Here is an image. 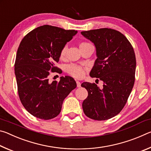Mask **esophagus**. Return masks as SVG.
Returning <instances> with one entry per match:
<instances>
[{
	"label": "esophagus",
	"mask_w": 151,
	"mask_h": 151,
	"mask_svg": "<svg viewBox=\"0 0 151 151\" xmlns=\"http://www.w3.org/2000/svg\"><path fill=\"white\" fill-rule=\"evenodd\" d=\"M76 85H77V87H81V84L80 82L77 81H76Z\"/></svg>",
	"instance_id": "esophagus-1"
}]
</instances>
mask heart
Instances as JSON below:
<instances>
[{
  "label": "heart",
  "instance_id": "b5f03b06",
  "mask_svg": "<svg viewBox=\"0 0 151 151\" xmlns=\"http://www.w3.org/2000/svg\"><path fill=\"white\" fill-rule=\"evenodd\" d=\"M90 45L88 42H82L79 45V47L81 48L82 47H85V46ZM66 53V47H64L62 49H61V51L60 52V58H63L65 57ZM66 71L67 73L70 75L71 76H74L75 78H81L82 76L84 75V71H83V68L81 67V66L75 65V64H70L66 66Z\"/></svg>",
  "mask_w": 151,
  "mask_h": 151
}]
</instances>
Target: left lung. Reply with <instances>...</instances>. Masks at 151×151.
Listing matches in <instances>:
<instances>
[{"mask_svg":"<svg viewBox=\"0 0 151 151\" xmlns=\"http://www.w3.org/2000/svg\"><path fill=\"white\" fill-rule=\"evenodd\" d=\"M81 34L96 47L97 58L90 76L103 82L102 89L95 83H82L81 86L88 91L83 103V111L88 118L104 121L122 111L133 88L134 51L129 40L118 30L103 28Z\"/></svg>","mask_w":151,"mask_h":151,"instance_id":"left-lung-1","label":"left lung"}]
</instances>
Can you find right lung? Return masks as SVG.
Masks as SVG:
<instances>
[{
	"label": "right lung",
	"instance_id": "right-lung-1",
	"mask_svg": "<svg viewBox=\"0 0 151 151\" xmlns=\"http://www.w3.org/2000/svg\"><path fill=\"white\" fill-rule=\"evenodd\" d=\"M77 30L43 25L22 39L17 52L14 73L20 100L27 111L37 118L49 120L58 116L63 101L76 83L70 76L49 83L51 72L61 73L55 66L61 49Z\"/></svg>",
	"mask_w": 151,
	"mask_h": 151
}]
</instances>
